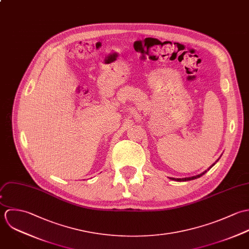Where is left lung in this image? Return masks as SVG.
<instances>
[{"instance_id":"obj_1","label":"left lung","mask_w":249,"mask_h":249,"mask_svg":"<svg viewBox=\"0 0 249 249\" xmlns=\"http://www.w3.org/2000/svg\"><path fill=\"white\" fill-rule=\"evenodd\" d=\"M218 160H219V158H218ZM217 160H216V161H217ZM216 161H215V162H216ZM215 162H214V163H213V164H212V165H211V166H210V167H209L207 170L203 171L202 173H200V174H198V175H196V176H193V177H188V178H177V179H175V178H170V179H171V180H175V181H178V182H182V181H183V182H184V181H191V180H195V179H197V178H199V177H201L202 175H204V174H205V173H206V172H207V171H208L210 168H212V167H213V166L215 164Z\"/></svg>"}]
</instances>
